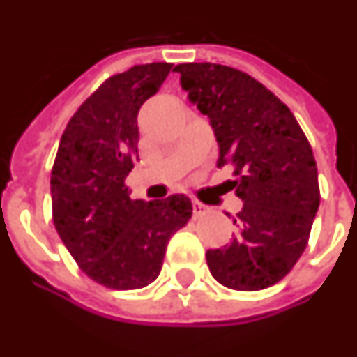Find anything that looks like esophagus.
<instances>
[{"mask_svg":"<svg viewBox=\"0 0 357 357\" xmlns=\"http://www.w3.org/2000/svg\"><path fill=\"white\" fill-rule=\"evenodd\" d=\"M206 213V206L203 203H199V201H193V216L199 218V216H203Z\"/></svg>","mask_w":357,"mask_h":357,"instance_id":"1","label":"esophagus"}]
</instances>
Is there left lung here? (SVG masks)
Instances as JSON below:
<instances>
[{
  "instance_id": "left-lung-1",
  "label": "left lung",
  "mask_w": 357,
  "mask_h": 357,
  "mask_svg": "<svg viewBox=\"0 0 357 357\" xmlns=\"http://www.w3.org/2000/svg\"><path fill=\"white\" fill-rule=\"evenodd\" d=\"M179 84L208 116L220 146L218 168L231 166L243 201L239 234L208 249L206 265L231 290L280 282L305 251L317 214V162L290 108L251 75L218 63H181Z\"/></svg>"
}]
</instances>
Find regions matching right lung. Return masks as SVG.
Returning a JSON list of instances; mask_svg holds the SVG:
<instances>
[{
	"label": "right lung",
	"mask_w": 357,
	"mask_h": 357,
	"mask_svg": "<svg viewBox=\"0 0 357 357\" xmlns=\"http://www.w3.org/2000/svg\"><path fill=\"white\" fill-rule=\"evenodd\" d=\"M172 63H146L112 75L69 119L52 168L54 226L91 280L139 290L160 274L168 239L193 206L185 195L144 203L126 178L139 160L137 114L158 92Z\"/></svg>",
	"instance_id": "right-lung-1"
}]
</instances>
